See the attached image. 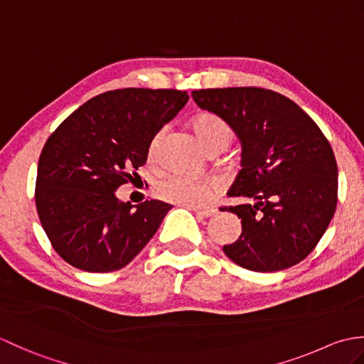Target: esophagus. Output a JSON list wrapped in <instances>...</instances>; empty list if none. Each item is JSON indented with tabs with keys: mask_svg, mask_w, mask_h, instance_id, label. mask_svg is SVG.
I'll list each match as a JSON object with an SVG mask.
<instances>
[{
	"mask_svg": "<svg viewBox=\"0 0 364 364\" xmlns=\"http://www.w3.org/2000/svg\"><path fill=\"white\" fill-rule=\"evenodd\" d=\"M188 210L194 211L197 215H202V218H211V215L215 214V210H200V208H194V206H188Z\"/></svg>",
	"mask_w": 364,
	"mask_h": 364,
	"instance_id": "34e87169",
	"label": "esophagus"
}]
</instances>
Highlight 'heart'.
Here are the masks:
<instances>
[{"label":"heart","instance_id":"obj_1","mask_svg":"<svg viewBox=\"0 0 364 364\" xmlns=\"http://www.w3.org/2000/svg\"><path fill=\"white\" fill-rule=\"evenodd\" d=\"M192 129L206 151L223 150L233 139V129L219 115L202 112L192 120ZM162 133H158L150 144V156L156 153ZM218 191L211 180H194L183 175L166 176L156 184V194L166 202L181 206H203Z\"/></svg>","mask_w":364,"mask_h":364}]
</instances>
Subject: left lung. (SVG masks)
<instances>
[{"label":"left lung","instance_id":"left-lung-1","mask_svg":"<svg viewBox=\"0 0 364 364\" xmlns=\"http://www.w3.org/2000/svg\"><path fill=\"white\" fill-rule=\"evenodd\" d=\"M192 98L225 120L242 145L230 197L242 233L223 253L244 269L277 272L305 259L338 202V166L319 127L292 100L261 87L202 89Z\"/></svg>","mask_w":364,"mask_h":364}]
</instances>
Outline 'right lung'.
<instances>
[{
    "mask_svg": "<svg viewBox=\"0 0 364 364\" xmlns=\"http://www.w3.org/2000/svg\"><path fill=\"white\" fill-rule=\"evenodd\" d=\"M188 92L119 89L80 106L38 158L36 206L53 249L86 272L129 264L172 205L123 203L115 196L144 166L158 131L188 103Z\"/></svg>",
    "mask_w": 364,
    "mask_h": 364,
    "instance_id": "obj_1",
    "label": "right lung"
}]
</instances>
